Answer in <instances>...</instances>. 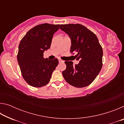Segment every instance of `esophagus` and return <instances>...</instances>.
<instances>
[{
  "label": "esophagus",
  "instance_id": "1",
  "mask_svg": "<svg viewBox=\"0 0 124 124\" xmlns=\"http://www.w3.org/2000/svg\"><path fill=\"white\" fill-rule=\"evenodd\" d=\"M58 61H59V62H60V63L64 62V61H62V60H61V59H58Z\"/></svg>",
  "mask_w": 124,
  "mask_h": 124
}]
</instances>
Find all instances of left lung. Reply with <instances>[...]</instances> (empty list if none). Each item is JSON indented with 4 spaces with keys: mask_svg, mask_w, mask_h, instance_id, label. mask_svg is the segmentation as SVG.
<instances>
[{
    "mask_svg": "<svg viewBox=\"0 0 124 124\" xmlns=\"http://www.w3.org/2000/svg\"><path fill=\"white\" fill-rule=\"evenodd\" d=\"M60 29L71 39L70 52H77L79 63L65 61L66 70L62 72L64 79L76 87L89 85L99 74L102 67L103 50L96 35L80 24H61Z\"/></svg>",
    "mask_w": 124,
    "mask_h": 124,
    "instance_id": "1",
    "label": "left lung"
}]
</instances>
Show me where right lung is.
I'll return each instance as SVG.
<instances>
[{
	"label": "right lung",
	"mask_w": 124,
	"mask_h": 124,
	"mask_svg": "<svg viewBox=\"0 0 124 124\" xmlns=\"http://www.w3.org/2000/svg\"><path fill=\"white\" fill-rule=\"evenodd\" d=\"M60 24L44 23L30 29L18 46L17 61L25 81L35 87L49 83L52 72L58 64L57 58L45 59L44 52L50 48L52 37Z\"/></svg>",
	"instance_id": "1"
}]
</instances>
